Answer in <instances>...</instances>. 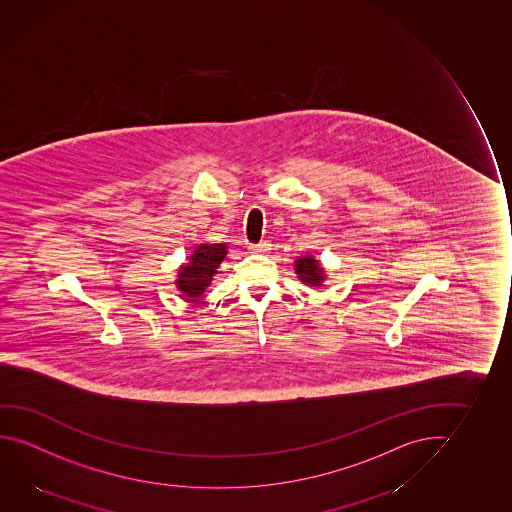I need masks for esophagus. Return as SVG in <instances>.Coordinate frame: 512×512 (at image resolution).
Listing matches in <instances>:
<instances>
[{
  "mask_svg": "<svg viewBox=\"0 0 512 512\" xmlns=\"http://www.w3.org/2000/svg\"><path fill=\"white\" fill-rule=\"evenodd\" d=\"M268 250H271V244H269V241H262V243L259 244H252L250 246V252H268Z\"/></svg>",
  "mask_w": 512,
  "mask_h": 512,
  "instance_id": "obj_1",
  "label": "esophagus"
}]
</instances>
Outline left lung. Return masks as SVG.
Returning a JSON list of instances; mask_svg holds the SVG:
<instances>
[{"label":"left lung","mask_w":512,"mask_h":512,"mask_svg":"<svg viewBox=\"0 0 512 512\" xmlns=\"http://www.w3.org/2000/svg\"><path fill=\"white\" fill-rule=\"evenodd\" d=\"M294 269L298 273L299 280L303 284L312 285V287H321L326 275H324V268L319 266V260H315L312 255H303L296 260Z\"/></svg>","instance_id":"8db88e82"}]
</instances>
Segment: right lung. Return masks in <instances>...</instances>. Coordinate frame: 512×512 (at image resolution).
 <instances>
[{"instance_id":"obj_1","label":"right lung","mask_w":512,"mask_h":512,"mask_svg":"<svg viewBox=\"0 0 512 512\" xmlns=\"http://www.w3.org/2000/svg\"><path fill=\"white\" fill-rule=\"evenodd\" d=\"M227 255V244H200L189 255L188 264L179 269V278L175 280L177 289L184 298L195 301L204 294L205 289L213 282L216 269Z\"/></svg>"}]
</instances>
